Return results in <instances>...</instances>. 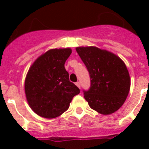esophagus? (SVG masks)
<instances>
[{
    "label": "esophagus",
    "instance_id": "34e87169",
    "mask_svg": "<svg viewBox=\"0 0 149 149\" xmlns=\"http://www.w3.org/2000/svg\"><path fill=\"white\" fill-rule=\"evenodd\" d=\"M76 85H77V86H78V87H79V89H80V83H79V81L77 82V83H76Z\"/></svg>",
    "mask_w": 149,
    "mask_h": 149
}]
</instances>
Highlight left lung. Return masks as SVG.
I'll list each match as a JSON object with an SVG mask.
<instances>
[{
  "label": "left lung",
  "instance_id": "obj_1",
  "mask_svg": "<svg viewBox=\"0 0 149 149\" xmlns=\"http://www.w3.org/2000/svg\"><path fill=\"white\" fill-rule=\"evenodd\" d=\"M76 50L91 78L90 88L84 90L89 106L101 114L118 111L125 103L131 85L125 63L114 54L93 46Z\"/></svg>",
  "mask_w": 149,
  "mask_h": 149
}]
</instances>
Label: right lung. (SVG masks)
Instances as JSON below:
<instances>
[{
    "label": "right lung",
    "instance_id": "obj_1",
    "mask_svg": "<svg viewBox=\"0 0 149 149\" xmlns=\"http://www.w3.org/2000/svg\"><path fill=\"white\" fill-rule=\"evenodd\" d=\"M71 52L69 48L49 50L38 57L28 72L24 83L27 100L34 112L42 118L61 115L79 93L64 66Z\"/></svg>",
    "mask_w": 149,
    "mask_h": 149
}]
</instances>
